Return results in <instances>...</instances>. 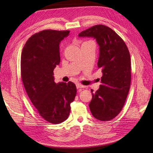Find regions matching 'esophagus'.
I'll list each match as a JSON object with an SVG mask.
<instances>
[{
	"label": "esophagus",
	"mask_w": 153,
	"mask_h": 153,
	"mask_svg": "<svg viewBox=\"0 0 153 153\" xmlns=\"http://www.w3.org/2000/svg\"><path fill=\"white\" fill-rule=\"evenodd\" d=\"M76 87L77 89H82L84 87V86L80 83H77L76 84Z\"/></svg>",
	"instance_id": "esophagus-1"
}]
</instances>
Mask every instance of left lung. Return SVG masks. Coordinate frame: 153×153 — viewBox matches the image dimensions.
<instances>
[{
  "label": "left lung",
  "mask_w": 153,
  "mask_h": 153,
  "mask_svg": "<svg viewBox=\"0 0 153 153\" xmlns=\"http://www.w3.org/2000/svg\"><path fill=\"white\" fill-rule=\"evenodd\" d=\"M96 39L99 45L98 68L102 70V84L89 103L92 115L100 121H109L121 112L131 83L130 54L125 42L104 25H96L79 34Z\"/></svg>",
  "instance_id": "left-lung-1"
}]
</instances>
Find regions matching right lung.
<instances>
[{
  "instance_id": "obj_1",
  "label": "right lung",
  "mask_w": 153,
  "mask_h": 153,
  "mask_svg": "<svg viewBox=\"0 0 153 153\" xmlns=\"http://www.w3.org/2000/svg\"><path fill=\"white\" fill-rule=\"evenodd\" d=\"M70 31L46 30L33 35L25 43L21 56V76L26 93L39 115L57 124L70 115V103L77 93L69 82L56 84L54 69L60 64V42Z\"/></svg>"
}]
</instances>
